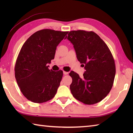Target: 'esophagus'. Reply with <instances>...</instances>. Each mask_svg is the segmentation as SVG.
Wrapping results in <instances>:
<instances>
[{
  "instance_id": "34e87169",
  "label": "esophagus",
  "mask_w": 133,
  "mask_h": 133,
  "mask_svg": "<svg viewBox=\"0 0 133 133\" xmlns=\"http://www.w3.org/2000/svg\"><path fill=\"white\" fill-rule=\"evenodd\" d=\"M63 74H64V75H67V74H68V72H66V71H63Z\"/></svg>"
}]
</instances>
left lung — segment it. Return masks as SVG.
Wrapping results in <instances>:
<instances>
[{
	"label": "left lung",
	"mask_w": 133,
	"mask_h": 133,
	"mask_svg": "<svg viewBox=\"0 0 133 133\" xmlns=\"http://www.w3.org/2000/svg\"><path fill=\"white\" fill-rule=\"evenodd\" d=\"M74 45L77 58L83 64V77L71 71L70 89L75 99L86 104L99 102L113 85L115 65L108 46L97 34L84 30L71 31L66 36Z\"/></svg>",
	"instance_id": "obj_1"
}]
</instances>
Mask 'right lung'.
Instances as JSON below:
<instances>
[{
	"instance_id": "1",
	"label": "right lung",
	"mask_w": 133,
	"mask_h": 133,
	"mask_svg": "<svg viewBox=\"0 0 133 133\" xmlns=\"http://www.w3.org/2000/svg\"><path fill=\"white\" fill-rule=\"evenodd\" d=\"M68 31L50 29L38 31L22 47L15 66V76L21 92L28 100L43 103L54 97L63 71L47 66L54 59L56 47Z\"/></svg>"
}]
</instances>
